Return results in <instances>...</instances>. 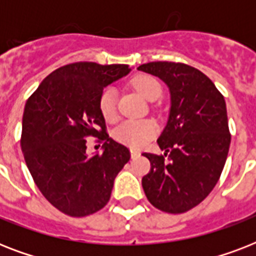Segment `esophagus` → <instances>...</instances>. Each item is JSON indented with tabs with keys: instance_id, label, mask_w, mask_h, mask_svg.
Instances as JSON below:
<instances>
[{
	"instance_id": "esophagus-1",
	"label": "esophagus",
	"mask_w": 256,
	"mask_h": 256,
	"mask_svg": "<svg viewBox=\"0 0 256 256\" xmlns=\"http://www.w3.org/2000/svg\"><path fill=\"white\" fill-rule=\"evenodd\" d=\"M130 154H132V158H136V156H140V152H138V150H136V148H132V150H130Z\"/></svg>"
}]
</instances>
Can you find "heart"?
<instances>
[{
    "mask_svg": "<svg viewBox=\"0 0 256 256\" xmlns=\"http://www.w3.org/2000/svg\"><path fill=\"white\" fill-rule=\"evenodd\" d=\"M132 86L144 100H156L162 92L160 82L148 76H136L132 80ZM100 112L108 122L116 120V90L114 88H104L98 100ZM158 132V126L152 120H124L114 130L112 136L118 142L130 148H142Z\"/></svg>",
    "mask_w": 256,
    "mask_h": 256,
    "instance_id": "heart-1",
    "label": "heart"
}]
</instances>
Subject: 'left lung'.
I'll list each match as a JSON object with an SVG mask.
<instances>
[{
	"label": "left lung",
	"mask_w": 256,
	"mask_h": 256,
	"mask_svg": "<svg viewBox=\"0 0 256 256\" xmlns=\"http://www.w3.org/2000/svg\"><path fill=\"white\" fill-rule=\"evenodd\" d=\"M138 70L160 78L170 92L168 122L158 138L164 156L144 152L152 170L142 187L156 208L186 212L210 194L226 164L231 142L226 102L210 78L184 64L148 62Z\"/></svg>",
	"instance_id": "obj_1"
}]
</instances>
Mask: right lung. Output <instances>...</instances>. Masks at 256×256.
Instances as JSON below:
<instances>
[{
  "instance_id": "right-lung-1",
  "label": "right lung",
  "mask_w": 256,
  "mask_h": 256,
  "mask_svg": "<svg viewBox=\"0 0 256 256\" xmlns=\"http://www.w3.org/2000/svg\"><path fill=\"white\" fill-rule=\"evenodd\" d=\"M128 65L76 62L50 73L25 104L21 148L42 195L70 216L106 206L114 179L130 152L106 134L98 106L100 92L128 76ZM104 140L102 154L88 156L86 138Z\"/></svg>"
}]
</instances>
